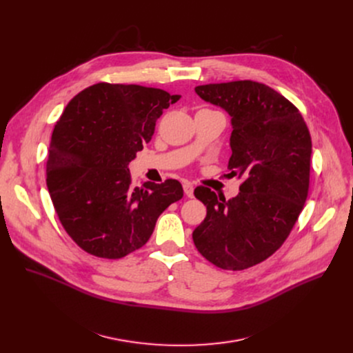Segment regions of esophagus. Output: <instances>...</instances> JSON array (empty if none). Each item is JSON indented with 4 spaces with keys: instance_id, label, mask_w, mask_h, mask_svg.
<instances>
[{
    "instance_id": "34e87169",
    "label": "esophagus",
    "mask_w": 353,
    "mask_h": 353,
    "mask_svg": "<svg viewBox=\"0 0 353 353\" xmlns=\"http://www.w3.org/2000/svg\"><path fill=\"white\" fill-rule=\"evenodd\" d=\"M183 190H184V194H185L188 198H192V196H194V187H192L191 183L184 181V183H183Z\"/></svg>"
}]
</instances>
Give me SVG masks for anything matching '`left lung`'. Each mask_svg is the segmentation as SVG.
<instances>
[{
    "instance_id": "obj_1",
    "label": "left lung",
    "mask_w": 353,
    "mask_h": 353,
    "mask_svg": "<svg viewBox=\"0 0 353 353\" xmlns=\"http://www.w3.org/2000/svg\"><path fill=\"white\" fill-rule=\"evenodd\" d=\"M195 93L230 116L228 169L243 177L240 192L194 191L207 207L192 232L196 250L223 270L253 267L282 245L303 211L310 177L312 138L299 110L272 88L253 82L199 85Z\"/></svg>"
}]
</instances>
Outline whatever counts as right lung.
Listing matches in <instances>:
<instances>
[{
  "mask_svg": "<svg viewBox=\"0 0 353 353\" xmlns=\"http://www.w3.org/2000/svg\"><path fill=\"white\" fill-rule=\"evenodd\" d=\"M180 97L157 88L96 83L67 105L48 149L47 188L65 232L86 253L125 257L183 198L177 180L134 187L128 169L163 109Z\"/></svg>",
  "mask_w": 353,
  "mask_h": 353,
  "instance_id": "right-lung-1",
  "label": "right lung"
}]
</instances>
